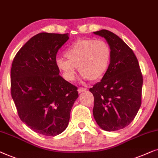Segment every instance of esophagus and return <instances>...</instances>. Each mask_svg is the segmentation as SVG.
Instances as JSON below:
<instances>
[{"instance_id":"1","label":"esophagus","mask_w":158,"mask_h":158,"mask_svg":"<svg viewBox=\"0 0 158 158\" xmlns=\"http://www.w3.org/2000/svg\"><path fill=\"white\" fill-rule=\"evenodd\" d=\"M87 89L86 88H83V87H79V89H78V92L79 93H83V92H87Z\"/></svg>"}]
</instances>
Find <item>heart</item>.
I'll use <instances>...</instances> for the list:
<instances>
[{
  "label": "heart",
  "instance_id": "heart-1",
  "mask_svg": "<svg viewBox=\"0 0 158 158\" xmlns=\"http://www.w3.org/2000/svg\"><path fill=\"white\" fill-rule=\"evenodd\" d=\"M65 58H56V64L67 81H73L77 68L84 80L100 79L108 70L110 60V48L105 41L81 39L67 48Z\"/></svg>",
  "mask_w": 158,
  "mask_h": 158
}]
</instances>
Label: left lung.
<instances>
[{"label":"left lung","instance_id":"1","mask_svg":"<svg viewBox=\"0 0 158 158\" xmlns=\"http://www.w3.org/2000/svg\"><path fill=\"white\" fill-rule=\"evenodd\" d=\"M93 33L106 39L111 52L108 70L89 89L94 98L93 115L102 129L118 131L130 124L140 108L142 75L137 58L123 40L106 29Z\"/></svg>","mask_w":158,"mask_h":158}]
</instances>
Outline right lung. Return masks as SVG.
I'll use <instances>...</instances> for the list:
<instances>
[{"instance_id":"right-lung-1","label":"right lung","mask_w":158,"mask_h":158,"mask_svg":"<svg viewBox=\"0 0 158 158\" xmlns=\"http://www.w3.org/2000/svg\"><path fill=\"white\" fill-rule=\"evenodd\" d=\"M69 34L42 32L19 50L10 70L11 96L19 116L29 129L55 136L68 127L77 87L59 75L58 50Z\"/></svg>"}]
</instances>
